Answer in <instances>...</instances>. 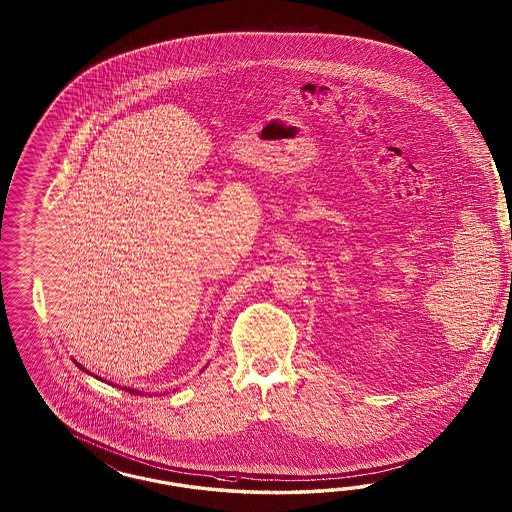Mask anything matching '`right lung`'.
Segmentation results:
<instances>
[{
  "label": "right lung",
  "mask_w": 512,
  "mask_h": 512,
  "mask_svg": "<svg viewBox=\"0 0 512 512\" xmlns=\"http://www.w3.org/2000/svg\"><path fill=\"white\" fill-rule=\"evenodd\" d=\"M75 364H77L78 368H80V370H84V372H86V368H82V366H80V364H78V362H75ZM122 390H125V392H131V394H140L139 390H137V388H127V387H124L122 388Z\"/></svg>",
  "instance_id": "1"
}]
</instances>
